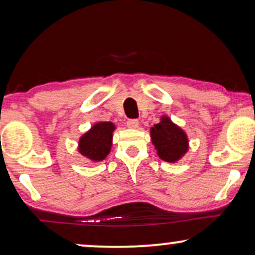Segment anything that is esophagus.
Masks as SVG:
<instances>
[{"mask_svg":"<svg viewBox=\"0 0 255 255\" xmlns=\"http://www.w3.org/2000/svg\"><path fill=\"white\" fill-rule=\"evenodd\" d=\"M127 125H128V128H137L139 125V122H138V120H134V118H130V120L127 121Z\"/></svg>","mask_w":255,"mask_h":255,"instance_id":"34e87169","label":"esophagus"}]
</instances>
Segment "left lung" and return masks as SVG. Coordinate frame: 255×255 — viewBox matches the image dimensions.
Listing matches in <instances>:
<instances>
[{
    "label": "left lung",
    "mask_w": 255,
    "mask_h": 255,
    "mask_svg": "<svg viewBox=\"0 0 255 255\" xmlns=\"http://www.w3.org/2000/svg\"><path fill=\"white\" fill-rule=\"evenodd\" d=\"M151 135L158 155L165 161H176L187 152L188 139L186 133L174 125L169 118L162 117L159 124L151 128Z\"/></svg>",
    "instance_id": "8db88e82"
}]
</instances>
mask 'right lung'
I'll return each mask as SVG.
<instances>
[{
    "label": "right lung",
    "instance_id": "obj_1",
    "mask_svg": "<svg viewBox=\"0 0 255 255\" xmlns=\"http://www.w3.org/2000/svg\"><path fill=\"white\" fill-rule=\"evenodd\" d=\"M114 128V124L110 122L94 125L90 131L80 139V153L93 161L103 160L110 152Z\"/></svg>",
    "mask_w": 255,
    "mask_h": 255
}]
</instances>
